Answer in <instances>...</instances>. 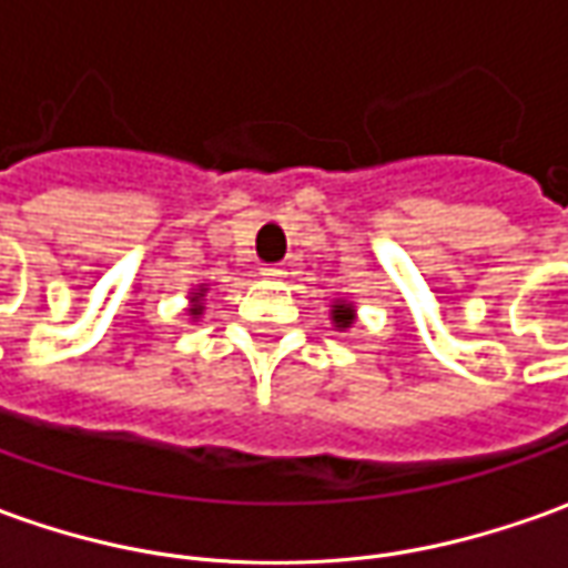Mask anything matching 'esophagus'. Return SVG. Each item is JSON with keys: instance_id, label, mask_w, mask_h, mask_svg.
Returning <instances> with one entry per match:
<instances>
[{"instance_id": "obj_1", "label": "esophagus", "mask_w": 568, "mask_h": 568, "mask_svg": "<svg viewBox=\"0 0 568 568\" xmlns=\"http://www.w3.org/2000/svg\"><path fill=\"white\" fill-rule=\"evenodd\" d=\"M261 276H264V280H283V264H264V267H261Z\"/></svg>"}]
</instances>
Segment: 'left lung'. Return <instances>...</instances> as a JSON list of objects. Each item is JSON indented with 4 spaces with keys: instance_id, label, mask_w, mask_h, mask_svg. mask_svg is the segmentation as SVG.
Here are the masks:
<instances>
[{
    "instance_id": "8db88e82",
    "label": "left lung",
    "mask_w": 568,
    "mask_h": 568,
    "mask_svg": "<svg viewBox=\"0 0 568 568\" xmlns=\"http://www.w3.org/2000/svg\"><path fill=\"white\" fill-rule=\"evenodd\" d=\"M333 320L338 329H348L351 323H354V311H351L348 304H333Z\"/></svg>"
}]
</instances>
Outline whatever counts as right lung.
I'll return each mask as SVG.
<instances>
[{
	"label": "right lung",
	"mask_w": 568,
	"mask_h": 568,
	"mask_svg": "<svg viewBox=\"0 0 568 568\" xmlns=\"http://www.w3.org/2000/svg\"><path fill=\"white\" fill-rule=\"evenodd\" d=\"M199 298H202V292H195V301H199ZM189 314H192V316H199V314H202V304H195V307H192V311H189Z\"/></svg>",
	"instance_id": "obj_1"
}]
</instances>
